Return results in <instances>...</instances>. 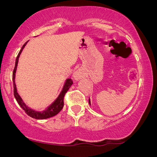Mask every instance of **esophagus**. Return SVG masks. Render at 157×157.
I'll use <instances>...</instances> for the list:
<instances>
[{
  "instance_id": "34e87169",
  "label": "esophagus",
  "mask_w": 157,
  "mask_h": 157,
  "mask_svg": "<svg viewBox=\"0 0 157 157\" xmlns=\"http://www.w3.org/2000/svg\"><path fill=\"white\" fill-rule=\"evenodd\" d=\"M82 76H83V74H82V71H81L80 70H77V71H75V74H74L73 77L75 80H79L80 79L82 78Z\"/></svg>"
}]
</instances>
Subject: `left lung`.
I'll return each instance as SVG.
<instances>
[{"label": "left lung", "instance_id": "1", "mask_svg": "<svg viewBox=\"0 0 157 157\" xmlns=\"http://www.w3.org/2000/svg\"><path fill=\"white\" fill-rule=\"evenodd\" d=\"M89 102L90 105H91V101H90V98H89Z\"/></svg>", "mask_w": 157, "mask_h": 157}]
</instances>
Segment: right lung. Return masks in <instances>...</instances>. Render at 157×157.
I'll use <instances>...</instances> for the list:
<instances>
[{"label":"right lung","mask_w":157,"mask_h":157,"mask_svg":"<svg viewBox=\"0 0 157 157\" xmlns=\"http://www.w3.org/2000/svg\"><path fill=\"white\" fill-rule=\"evenodd\" d=\"M27 43H28V41H27L26 43H25L24 45L22 46V48H21V51H20L18 55H17V58H16V60H15V68H14L13 74H12V80H13V86H14V96H15L16 100H17V103L19 104V105L21 106L23 111H24L25 112L29 115V116L31 117L37 119V120H44V119L52 117L57 115V113L62 110L64 105V102H63L64 96L65 94H66V93L68 91V90L69 89V88L71 86V85L73 84V81L70 78H68L66 80L63 87L62 91H60V94H59V96L57 97V98L56 99L55 101L52 102L48 107H47L46 109L44 110V111H35V110L32 109L31 108L27 106L26 104L23 102L22 98L20 97L18 93L17 92V88H16V85L15 82V73H16V70H17V63H18L19 57L20 55H21V52H22L23 49L24 48L25 46H26Z\"/></svg>","instance_id":"obj_1"}]
</instances>
